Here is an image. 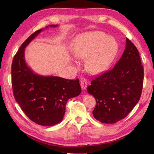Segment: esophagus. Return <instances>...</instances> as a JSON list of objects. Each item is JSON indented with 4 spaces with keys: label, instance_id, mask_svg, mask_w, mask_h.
Returning a JSON list of instances; mask_svg holds the SVG:
<instances>
[{
    "label": "esophagus",
    "instance_id": "1",
    "mask_svg": "<svg viewBox=\"0 0 154 154\" xmlns=\"http://www.w3.org/2000/svg\"><path fill=\"white\" fill-rule=\"evenodd\" d=\"M81 87L82 88L83 90H85L87 88V81L86 79H85V78H82V79H81Z\"/></svg>",
    "mask_w": 154,
    "mask_h": 154
}]
</instances>
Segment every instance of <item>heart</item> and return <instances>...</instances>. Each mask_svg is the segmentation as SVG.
<instances>
[{
  "instance_id": "1",
  "label": "heart",
  "mask_w": 154,
  "mask_h": 154,
  "mask_svg": "<svg viewBox=\"0 0 154 154\" xmlns=\"http://www.w3.org/2000/svg\"><path fill=\"white\" fill-rule=\"evenodd\" d=\"M119 44L113 37L103 32L93 31L78 35L73 43V54L78 59H85L87 70L99 74L106 70L116 57Z\"/></svg>"
}]
</instances>
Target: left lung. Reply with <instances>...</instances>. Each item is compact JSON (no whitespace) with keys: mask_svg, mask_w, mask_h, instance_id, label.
<instances>
[{"mask_svg":"<svg viewBox=\"0 0 154 154\" xmlns=\"http://www.w3.org/2000/svg\"><path fill=\"white\" fill-rule=\"evenodd\" d=\"M119 61L112 69L96 77L87 87L95 98L94 119L105 124H114L124 119L141 97L143 68L139 52L129 39Z\"/></svg>","mask_w":154,"mask_h":154,"instance_id":"left-lung-1","label":"left lung"}]
</instances>
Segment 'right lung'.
I'll use <instances>...</instances> for the list:
<instances>
[{
    "label": "right lung",
    "instance_id": "obj_1",
    "mask_svg": "<svg viewBox=\"0 0 154 154\" xmlns=\"http://www.w3.org/2000/svg\"><path fill=\"white\" fill-rule=\"evenodd\" d=\"M42 31L43 29L38 30L28 38L14 55L12 86L15 100L26 115L39 125L52 126L61 122L68 100L79 95L81 88L79 79L44 76L34 73L28 67L25 60V48Z\"/></svg>",
    "mask_w": 154,
    "mask_h": 154
}]
</instances>
